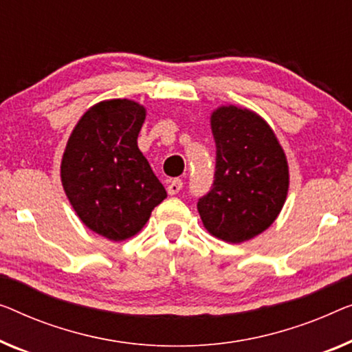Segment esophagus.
Returning <instances> with one entry per match:
<instances>
[{
    "instance_id": "obj_1",
    "label": "esophagus",
    "mask_w": 352,
    "mask_h": 352,
    "mask_svg": "<svg viewBox=\"0 0 352 352\" xmlns=\"http://www.w3.org/2000/svg\"><path fill=\"white\" fill-rule=\"evenodd\" d=\"M183 188V182L180 180V178H174L169 185H167V192L170 194V196H174V194H177L178 191H180Z\"/></svg>"
}]
</instances>
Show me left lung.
I'll use <instances>...</instances> for the list:
<instances>
[{"label": "left lung", "mask_w": 352, "mask_h": 352, "mask_svg": "<svg viewBox=\"0 0 352 352\" xmlns=\"http://www.w3.org/2000/svg\"><path fill=\"white\" fill-rule=\"evenodd\" d=\"M210 124L217 144L214 180L197 210L210 234L242 243L264 232L285 206L286 155L265 120L248 109L218 107Z\"/></svg>", "instance_id": "1"}]
</instances>
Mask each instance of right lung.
I'll use <instances>...</instances> for the list:
<instances>
[{"instance_id": "1", "label": "right lung", "mask_w": 352, "mask_h": 352, "mask_svg": "<svg viewBox=\"0 0 352 352\" xmlns=\"http://www.w3.org/2000/svg\"><path fill=\"white\" fill-rule=\"evenodd\" d=\"M144 120L145 107L129 99L94 104L61 160V183L77 217L113 242L138 234L167 196L138 146Z\"/></svg>"}]
</instances>
